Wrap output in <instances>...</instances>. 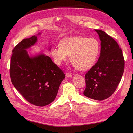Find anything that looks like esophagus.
Here are the masks:
<instances>
[{
	"instance_id": "obj_1",
	"label": "esophagus",
	"mask_w": 133,
	"mask_h": 133,
	"mask_svg": "<svg viewBox=\"0 0 133 133\" xmlns=\"http://www.w3.org/2000/svg\"><path fill=\"white\" fill-rule=\"evenodd\" d=\"M66 77H67V78H71V77H72V75L71 74H69L68 73H67L66 74Z\"/></svg>"
}]
</instances>
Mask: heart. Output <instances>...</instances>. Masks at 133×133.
Returning <instances> with one entry per match:
<instances>
[{"instance_id": "heart-1", "label": "heart", "mask_w": 133, "mask_h": 133, "mask_svg": "<svg viewBox=\"0 0 133 133\" xmlns=\"http://www.w3.org/2000/svg\"><path fill=\"white\" fill-rule=\"evenodd\" d=\"M100 50V42L96 39L72 37L64 39L60 44L54 46L51 54L58 65L67 61L71 55L73 66L80 71H86L94 65Z\"/></svg>"}]
</instances>
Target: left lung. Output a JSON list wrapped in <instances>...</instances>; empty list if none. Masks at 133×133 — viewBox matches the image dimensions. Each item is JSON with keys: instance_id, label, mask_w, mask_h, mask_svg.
<instances>
[{"instance_id": "obj_1", "label": "left lung", "mask_w": 133, "mask_h": 133, "mask_svg": "<svg viewBox=\"0 0 133 133\" xmlns=\"http://www.w3.org/2000/svg\"><path fill=\"white\" fill-rule=\"evenodd\" d=\"M101 41L98 61L85 74L83 94L90 99L103 100L112 95L119 84L124 69L121 49L116 41L100 30H95Z\"/></svg>"}]
</instances>
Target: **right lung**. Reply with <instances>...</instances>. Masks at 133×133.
<instances>
[{"mask_svg": "<svg viewBox=\"0 0 133 133\" xmlns=\"http://www.w3.org/2000/svg\"><path fill=\"white\" fill-rule=\"evenodd\" d=\"M37 41V36H33L13 48L10 77L14 87L28 102L45 106L55 99L65 74L48 56L41 53L30 57L26 50Z\"/></svg>", "mask_w": 133, "mask_h": 133, "instance_id": "obj_1", "label": "right lung"}]
</instances>
